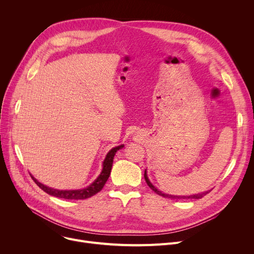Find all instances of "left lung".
I'll list each match as a JSON object with an SVG mask.
<instances>
[{
  "label": "left lung",
  "instance_id": "left-lung-1",
  "mask_svg": "<svg viewBox=\"0 0 254 254\" xmlns=\"http://www.w3.org/2000/svg\"><path fill=\"white\" fill-rule=\"evenodd\" d=\"M144 178H145V180H146V182H147V184H148V186L149 188L155 192V193H157V194H159V195H162V196H164V197H168V198H173V199H197V198H202L204 195H206L208 192H210L211 190H207V191H204V192H201V193H194V194H190V195H175V194H169V193H166V192H163V191H161L159 190L158 189H156L155 186L150 182V180H149V178H148V176H147V172H146V170H145V173H144Z\"/></svg>",
  "mask_w": 254,
  "mask_h": 254
}]
</instances>
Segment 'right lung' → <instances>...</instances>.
<instances>
[{
    "instance_id": "1",
    "label": "right lung",
    "mask_w": 254,
    "mask_h": 254,
    "mask_svg": "<svg viewBox=\"0 0 254 254\" xmlns=\"http://www.w3.org/2000/svg\"><path fill=\"white\" fill-rule=\"evenodd\" d=\"M124 144L116 146V147H113L111 150H109V152L107 153L104 162H103V169L101 174L98 176V178L93 181L91 184H89L88 186L81 190H56V189H51L49 186L42 184L41 182H39L32 174L31 177L33 178V180L35 181V183L39 186L40 189L42 190H44L45 192H47L50 195H53L56 197H60V198H65V199H84V198H88L92 195H95L96 193H98L99 191L102 190V189L104 188L105 183L108 180L110 173H111V169H112V165H113V158L114 155L116 154V152L124 148Z\"/></svg>"
}]
</instances>
